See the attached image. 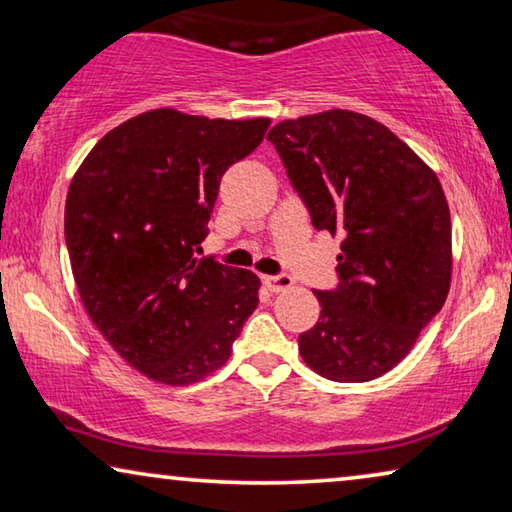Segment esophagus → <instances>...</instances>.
Instances as JSON below:
<instances>
[{
	"label": "esophagus",
	"instance_id": "34e87169",
	"mask_svg": "<svg viewBox=\"0 0 512 512\" xmlns=\"http://www.w3.org/2000/svg\"><path fill=\"white\" fill-rule=\"evenodd\" d=\"M265 286L272 290V293H283L293 286V277L290 274H272V277H265Z\"/></svg>",
	"mask_w": 512,
	"mask_h": 512
}]
</instances>
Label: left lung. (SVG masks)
I'll return each mask as SVG.
<instances>
[{"label": "left lung", "mask_w": 512, "mask_h": 512, "mask_svg": "<svg viewBox=\"0 0 512 512\" xmlns=\"http://www.w3.org/2000/svg\"><path fill=\"white\" fill-rule=\"evenodd\" d=\"M313 229L343 235L338 283L313 290L320 318L300 355L334 382L400 364L451 286V215L426 162L382 123L348 109L267 132Z\"/></svg>", "instance_id": "obj_1"}]
</instances>
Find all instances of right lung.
<instances>
[{"instance_id": "1", "label": "right lung", "mask_w": 512, "mask_h": 512, "mask_svg": "<svg viewBox=\"0 0 512 512\" xmlns=\"http://www.w3.org/2000/svg\"><path fill=\"white\" fill-rule=\"evenodd\" d=\"M270 119L153 109L107 132L70 183L66 247L84 309L155 382H199L231 357L258 306L254 272L196 258L224 171Z\"/></svg>"}]
</instances>
